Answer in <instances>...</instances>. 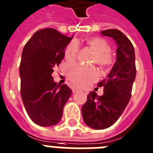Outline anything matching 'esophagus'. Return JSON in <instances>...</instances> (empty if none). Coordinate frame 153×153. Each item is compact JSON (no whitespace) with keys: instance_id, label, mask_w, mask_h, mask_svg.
I'll return each instance as SVG.
<instances>
[{"instance_id":"1","label":"esophagus","mask_w":153,"mask_h":153,"mask_svg":"<svg viewBox=\"0 0 153 153\" xmlns=\"http://www.w3.org/2000/svg\"><path fill=\"white\" fill-rule=\"evenodd\" d=\"M72 92L73 93H76V92H78L79 91V89H78V88H76V87H72Z\"/></svg>"}]
</instances>
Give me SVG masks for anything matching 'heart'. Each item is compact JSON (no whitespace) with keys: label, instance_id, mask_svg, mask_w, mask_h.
Wrapping results in <instances>:
<instances>
[{"label":"heart","instance_id":"obj_1","mask_svg":"<svg viewBox=\"0 0 153 153\" xmlns=\"http://www.w3.org/2000/svg\"><path fill=\"white\" fill-rule=\"evenodd\" d=\"M87 44L96 53L93 61L102 68L109 67L112 64L113 59L110 54L111 47L105 39L101 38H91L87 41ZM78 51L79 45L77 42L72 41L66 48L65 58L68 60H72L76 56ZM67 74L69 80L79 87H87L98 79L96 68L78 64L70 66L68 68Z\"/></svg>","mask_w":153,"mask_h":153}]
</instances>
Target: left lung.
<instances>
[{"mask_svg": "<svg viewBox=\"0 0 153 153\" xmlns=\"http://www.w3.org/2000/svg\"><path fill=\"white\" fill-rule=\"evenodd\" d=\"M100 33L113 38L117 49L116 61L107 79L97 84L104 87V94L98 96L94 91L89 92L82 107L83 120L95 130L108 128L119 120L130 101L136 77L135 52L131 42L119 30H105Z\"/></svg>", "mask_w": 153, "mask_h": 153, "instance_id": "left-lung-1", "label": "left lung"}]
</instances>
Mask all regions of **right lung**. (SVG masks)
Here are the masks:
<instances>
[{
  "instance_id": "right-lung-1",
  "label": "right lung",
  "mask_w": 153,
  "mask_h": 153,
  "mask_svg": "<svg viewBox=\"0 0 153 153\" xmlns=\"http://www.w3.org/2000/svg\"><path fill=\"white\" fill-rule=\"evenodd\" d=\"M72 38L45 28L33 33L23 48L19 66L21 97L29 117L37 125L58 123L72 94L66 84H57L52 77L53 68L64 59V50Z\"/></svg>"
}]
</instances>
